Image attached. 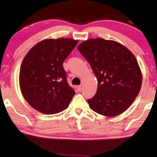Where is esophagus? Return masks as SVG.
I'll use <instances>...</instances> for the list:
<instances>
[{
  "mask_svg": "<svg viewBox=\"0 0 157 157\" xmlns=\"http://www.w3.org/2000/svg\"><path fill=\"white\" fill-rule=\"evenodd\" d=\"M76 88H77V90H78V91L81 92V91H82V85L78 86L76 87Z\"/></svg>",
  "mask_w": 157,
  "mask_h": 157,
  "instance_id": "esophagus-1",
  "label": "esophagus"
}]
</instances>
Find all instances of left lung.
I'll list each match as a JSON object with an SVG mask.
<instances>
[{
	"label": "left lung",
	"mask_w": 157,
	"mask_h": 157,
	"mask_svg": "<svg viewBox=\"0 0 157 157\" xmlns=\"http://www.w3.org/2000/svg\"><path fill=\"white\" fill-rule=\"evenodd\" d=\"M78 49L97 78V93L87 100L90 109L109 117L126 111L142 86V74L136 58L123 45L101 38L84 41Z\"/></svg>",
	"instance_id": "1"
}]
</instances>
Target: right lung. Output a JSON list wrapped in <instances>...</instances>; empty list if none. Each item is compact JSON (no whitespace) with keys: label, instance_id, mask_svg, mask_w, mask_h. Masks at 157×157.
<instances>
[{"label":"right lung","instance_id":"add662e5","mask_svg":"<svg viewBox=\"0 0 157 157\" xmlns=\"http://www.w3.org/2000/svg\"><path fill=\"white\" fill-rule=\"evenodd\" d=\"M69 38L39 42L24 57L20 71V86L30 106L45 114L67 108L75 93L67 81L64 60L78 44Z\"/></svg>","mask_w":157,"mask_h":157}]
</instances>
